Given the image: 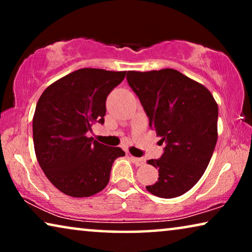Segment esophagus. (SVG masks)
Listing matches in <instances>:
<instances>
[{
    "instance_id": "esophagus-1",
    "label": "esophagus",
    "mask_w": 252,
    "mask_h": 252,
    "mask_svg": "<svg viewBox=\"0 0 252 252\" xmlns=\"http://www.w3.org/2000/svg\"><path fill=\"white\" fill-rule=\"evenodd\" d=\"M130 159H132V161L136 165V166H142V165H144V163H146V160H144L143 158H137V157L130 156Z\"/></svg>"
}]
</instances>
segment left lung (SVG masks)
Returning <instances> with one entry per match:
<instances>
[{"mask_svg": "<svg viewBox=\"0 0 252 252\" xmlns=\"http://www.w3.org/2000/svg\"><path fill=\"white\" fill-rule=\"evenodd\" d=\"M149 126L165 143L158 181L147 190L161 198L178 197L202 178L218 140V104L208 88L173 68L127 72Z\"/></svg>", "mask_w": 252, "mask_h": 252, "instance_id": "1", "label": "left lung"}]
</instances>
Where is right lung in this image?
I'll list each match as a JSON object with an SVG mask.
<instances>
[{
	"label": "right lung",
	"instance_id": "1",
	"mask_svg": "<svg viewBox=\"0 0 252 252\" xmlns=\"http://www.w3.org/2000/svg\"><path fill=\"white\" fill-rule=\"evenodd\" d=\"M126 71L80 68L48 86L33 116L36 159L51 184L71 197H89L109 184L116 158L125 156L87 136L104 123L105 101Z\"/></svg>",
	"mask_w": 252,
	"mask_h": 252
}]
</instances>
